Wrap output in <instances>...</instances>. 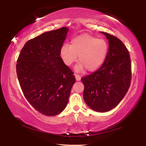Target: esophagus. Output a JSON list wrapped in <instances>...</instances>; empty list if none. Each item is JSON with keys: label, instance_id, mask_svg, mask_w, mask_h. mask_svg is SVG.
Listing matches in <instances>:
<instances>
[{"label": "esophagus", "instance_id": "obj_1", "mask_svg": "<svg viewBox=\"0 0 146 146\" xmlns=\"http://www.w3.org/2000/svg\"><path fill=\"white\" fill-rule=\"evenodd\" d=\"M75 76L76 80L77 81H79L81 79V76L79 75H78V74H75Z\"/></svg>", "mask_w": 146, "mask_h": 146}]
</instances>
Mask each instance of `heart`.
<instances>
[{
	"label": "heart",
	"mask_w": 146,
	"mask_h": 146,
	"mask_svg": "<svg viewBox=\"0 0 146 146\" xmlns=\"http://www.w3.org/2000/svg\"><path fill=\"white\" fill-rule=\"evenodd\" d=\"M108 49L109 45L104 39L84 34L73 38L70 45L63 44L60 49V56L66 65L71 66L78 55L80 64L76 66L75 70L81 71L86 68L88 71H93L104 63Z\"/></svg>",
	"instance_id": "heart-1"
}]
</instances>
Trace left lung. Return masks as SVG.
<instances>
[{
    "instance_id": "1",
    "label": "left lung",
    "mask_w": 146,
    "mask_h": 146,
    "mask_svg": "<svg viewBox=\"0 0 146 146\" xmlns=\"http://www.w3.org/2000/svg\"><path fill=\"white\" fill-rule=\"evenodd\" d=\"M109 41L107 56L100 68L82 78L83 97L93 110L106 112L115 108L127 93L131 80L128 49L119 38L105 32Z\"/></svg>"
}]
</instances>
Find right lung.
Here are the masks:
<instances>
[{
    "label": "right lung",
    "mask_w": 146,
    "mask_h": 146,
    "mask_svg": "<svg viewBox=\"0 0 146 146\" xmlns=\"http://www.w3.org/2000/svg\"><path fill=\"white\" fill-rule=\"evenodd\" d=\"M64 27L28 40L17 60L18 80L29 103L46 116H55L66 107L75 77L60 56L68 33Z\"/></svg>",
    "instance_id": "add662e5"
}]
</instances>
